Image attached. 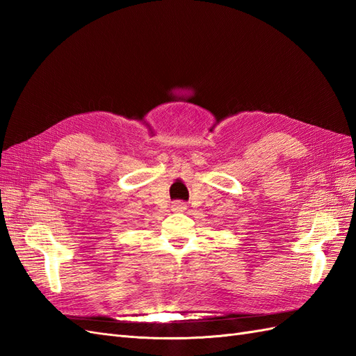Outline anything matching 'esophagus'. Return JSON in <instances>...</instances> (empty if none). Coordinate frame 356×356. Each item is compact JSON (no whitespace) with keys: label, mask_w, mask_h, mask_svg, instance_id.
Instances as JSON below:
<instances>
[{"label":"esophagus","mask_w":356,"mask_h":356,"mask_svg":"<svg viewBox=\"0 0 356 356\" xmlns=\"http://www.w3.org/2000/svg\"><path fill=\"white\" fill-rule=\"evenodd\" d=\"M186 209H187V207H186L184 202L177 200V202L172 203V211H175V212H184Z\"/></svg>","instance_id":"34e87169"}]
</instances>
